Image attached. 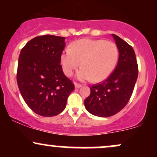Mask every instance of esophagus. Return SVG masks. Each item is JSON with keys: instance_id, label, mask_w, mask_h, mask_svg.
<instances>
[{"instance_id": "1", "label": "esophagus", "mask_w": 157, "mask_h": 157, "mask_svg": "<svg viewBox=\"0 0 157 157\" xmlns=\"http://www.w3.org/2000/svg\"><path fill=\"white\" fill-rule=\"evenodd\" d=\"M75 89H80L81 87V85L80 84H78V83H75Z\"/></svg>"}]
</instances>
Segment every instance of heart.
I'll list each match as a JSON object with an SVG mask.
<instances>
[{
	"label": "heart",
	"instance_id": "b5f03b06",
	"mask_svg": "<svg viewBox=\"0 0 157 157\" xmlns=\"http://www.w3.org/2000/svg\"><path fill=\"white\" fill-rule=\"evenodd\" d=\"M118 57V48L114 43L84 38L73 42L71 48L63 50L60 63L67 76L72 75L81 63L82 68L77 73L79 80L101 82L112 73Z\"/></svg>",
	"mask_w": 157,
	"mask_h": 157
}]
</instances>
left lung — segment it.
Wrapping results in <instances>:
<instances>
[{
  "instance_id": "obj_1",
  "label": "left lung",
  "mask_w": 157,
  "mask_h": 157,
  "mask_svg": "<svg viewBox=\"0 0 157 157\" xmlns=\"http://www.w3.org/2000/svg\"><path fill=\"white\" fill-rule=\"evenodd\" d=\"M119 51L118 63L110 76L100 84L90 87L85 100L86 109L100 117L117 113L127 105L138 77V66L133 48L117 35L111 34Z\"/></svg>"
}]
</instances>
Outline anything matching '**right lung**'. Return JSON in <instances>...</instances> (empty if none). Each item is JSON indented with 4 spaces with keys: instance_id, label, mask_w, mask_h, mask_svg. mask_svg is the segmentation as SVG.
Masks as SVG:
<instances>
[{
    "instance_id": "add662e5",
    "label": "right lung",
    "mask_w": 157,
    "mask_h": 157,
    "mask_svg": "<svg viewBox=\"0 0 157 157\" xmlns=\"http://www.w3.org/2000/svg\"><path fill=\"white\" fill-rule=\"evenodd\" d=\"M66 37L43 35L32 39L19 55L17 82L26 105L42 117H53L66 109L75 85L63 71L60 56Z\"/></svg>"
}]
</instances>
